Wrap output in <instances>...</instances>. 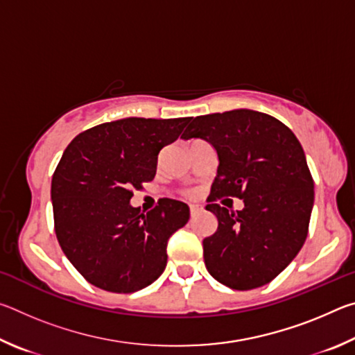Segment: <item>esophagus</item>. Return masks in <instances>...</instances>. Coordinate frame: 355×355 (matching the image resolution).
<instances>
[{"label": "esophagus", "instance_id": "esophagus-1", "mask_svg": "<svg viewBox=\"0 0 355 355\" xmlns=\"http://www.w3.org/2000/svg\"><path fill=\"white\" fill-rule=\"evenodd\" d=\"M200 207L199 205H191L189 207V213H191V216H196V214H199L200 213Z\"/></svg>", "mask_w": 355, "mask_h": 355}]
</instances>
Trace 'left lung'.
I'll return each instance as SVG.
<instances>
[{"label": "left lung", "mask_w": 355, "mask_h": 355, "mask_svg": "<svg viewBox=\"0 0 355 355\" xmlns=\"http://www.w3.org/2000/svg\"><path fill=\"white\" fill-rule=\"evenodd\" d=\"M199 137L218 153V173L205 207L218 230L203 239L205 266L233 290H254L284 271L309 232L315 184L293 131L269 114L233 110L196 117L182 135ZM239 196L241 212L214 200Z\"/></svg>", "instance_id": "obj_1"}]
</instances>
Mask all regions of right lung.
Here are the masks:
<instances>
[{"mask_svg": "<svg viewBox=\"0 0 355 355\" xmlns=\"http://www.w3.org/2000/svg\"><path fill=\"white\" fill-rule=\"evenodd\" d=\"M191 120L120 119L83 131L65 148L51 180L55 230L89 284L135 293L163 274L167 241L188 222L189 207L161 199L144 214L130 200L155 178L161 148Z\"/></svg>", "mask_w": 355, "mask_h": 355, "instance_id": "1", "label": "right lung"}]
</instances>
